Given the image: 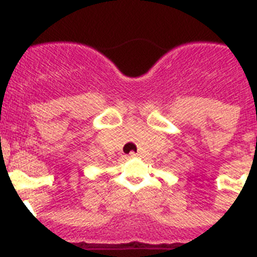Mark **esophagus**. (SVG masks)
<instances>
[{
  "label": "esophagus",
  "instance_id": "1",
  "mask_svg": "<svg viewBox=\"0 0 257 257\" xmlns=\"http://www.w3.org/2000/svg\"><path fill=\"white\" fill-rule=\"evenodd\" d=\"M137 156H138L137 152H131V154H129V157H137Z\"/></svg>",
  "mask_w": 257,
  "mask_h": 257
}]
</instances>
